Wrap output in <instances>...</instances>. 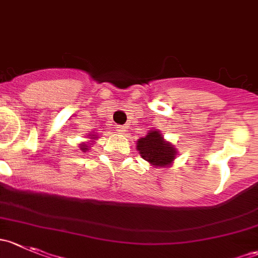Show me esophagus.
<instances>
[{
  "mask_svg": "<svg viewBox=\"0 0 258 258\" xmlns=\"http://www.w3.org/2000/svg\"><path fill=\"white\" fill-rule=\"evenodd\" d=\"M116 130L119 132V134H124V132H126V126H122V124H117Z\"/></svg>",
  "mask_w": 258,
  "mask_h": 258,
  "instance_id": "1",
  "label": "esophagus"
}]
</instances>
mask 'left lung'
Here are the masks:
<instances>
[{
  "label": "left lung",
  "mask_w": 258,
  "mask_h": 258,
  "mask_svg": "<svg viewBox=\"0 0 258 258\" xmlns=\"http://www.w3.org/2000/svg\"><path fill=\"white\" fill-rule=\"evenodd\" d=\"M137 150L141 157L155 167H167L177 155L175 146L165 141L158 131H150L144 139H140Z\"/></svg>",
  "instance_id": "8db88e82"
}]
</instances>
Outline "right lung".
<instances>
[{
	"label": "right lung",
	"mask_w": 258,
	"mask_h": 258,
	"mask_svg": "<svg viewBox=\"0 0 258 258\" xmlns=\"http://www.w3.org/2000/svg\"><path fill=\"white\" fill-rule=\"evenodd\" d=\"M91 136H96V135H91ZM96 137H91V140H95ZM80 148H81V151H82V152H86V151L88 150V145L87 144H82L80 146Z\"/></svg>",
	"instance_id": "add662e5"
}]
</instances>
